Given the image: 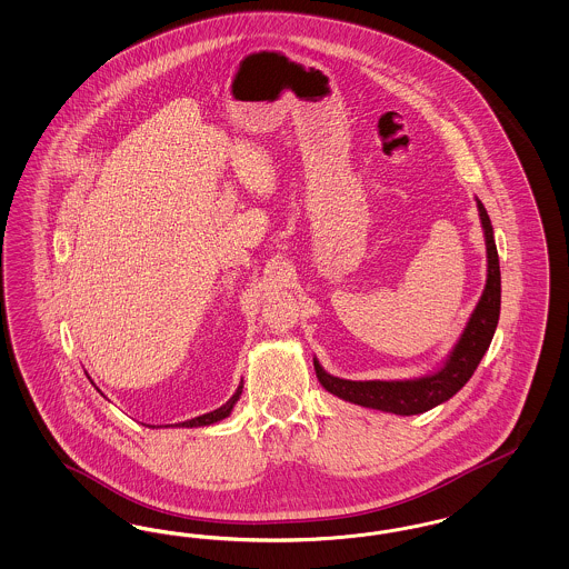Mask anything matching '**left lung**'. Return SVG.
<instances>
[{
	"label": "left lung",
	"instance_id": "1",
	"mask_svg": "<svg viewBox=\"0 0 569 569\" xmlns=\"http://www.w3.org/2000/svg\"><path fill=\"white\" fill-rule=\"evenodd\" d=\"M477 207L487 248V281L459 341L455 342L442 366L430 375L402 381H349L326 372L318 358H313L316 375L326 391L358 407L409 417L447 402L470 381L496 335L501 302L500 258L493 227L485 204L478 199Z\"/></svg>",
	"mask_w": 569,
	"mask_h": 569
}]
</instances>
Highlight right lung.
Instances as JSON below:
<instances>
[{
	"instance_id": "right-lung-1",
	"label": "right lung",
	"mask_w": 569,
	"mask_h": 569,
	"mask_svg": "<svg viewBox=\"0 0 569 569\" xmlns=\"http://www.w3.org/2000/svg\"><path fill=\"white\" fill-rule=\"evenodd\" d=\"M241 391H243V381L237 387V391L232 393V398L228 400L227 405H222L220 409L211 410V412H204L201 417H194V419H188L182 423H176L178 428H203V426H211V423H218L222 419H227L228 415L232 412V407L237 405V400L241 398Z\"/></svg>"
}]
</instances>
